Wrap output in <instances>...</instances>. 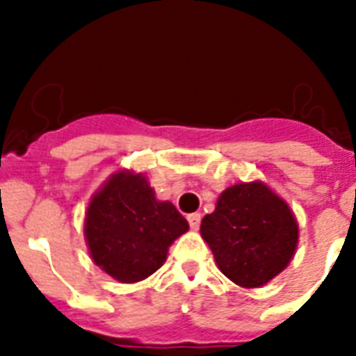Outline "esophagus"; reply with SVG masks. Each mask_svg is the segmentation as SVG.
<instances>
[{"mask_svg": "<svg viewBox=\"0 0 356 356\" xmlns=\"http://www.w3.org/2000/svg\"><path fill=\"white\" fill-rule=\"evenodd\" d=\"M188 223L190 227L194 229H200V223H201V214L200 212H194V214H188Z\"/></svg>", "mask_w": 356, "mask_h": 356, "instance_id": "obj_1", "label": "esophagus"}]
</instances>
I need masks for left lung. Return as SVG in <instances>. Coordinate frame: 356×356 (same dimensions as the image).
Wrapping results in <instances>:
<instances>
[{"mask_svg": "<svg viewBox=\"0 0 356 356\" xmlns=\"http://www.w3.org/2000/svg\"><path fill=\"white\" fill-rule=\"evenodd\" d=\"M223 275L242 288H260L296 254L299 225L292 209L262 181L236 183L220 194L201 222Z\"/></svg>", "mask_w": 356, "mask_h": 356, "instance_id": "obj_1", "label": "left lung"}]
</instances>
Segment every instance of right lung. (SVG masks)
I'll return each mask as SVG.
<instances>
[{"mask_svg": "<svg viewBox=\"0 0 356 356\" xmlns=\"http://www.w3.org/2000/svg\"><path fill=\"white\" fill-rule=\"evenodd\" d=\"M188 231L170 203L159 201L144 173L118 170L92 195L85 240L92 260L118 282L144 281L166 262L168 249Z\"/></svg>", "mask_w": 356, "mask_h": 356, "instance_id": "obj_1", "label": "right lung"}]
</instances>
